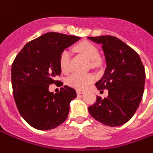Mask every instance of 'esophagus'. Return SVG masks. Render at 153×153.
Here are the masks:
<instances>
[{"mask_svg": "<svg viewBox=\"0 0 153 153\" xmlns=\"http://www.w3.org/2000/svg\"><path fill=\"white\" fill-rule=\"evenodd\" d=\"M76 92H77V94H82L84 93L83 90H80V89H77Z\"/></svg>", "mask_w": 153, "mask_h": 153, "instance_id": "1", "label": "esophagus"}]
</instances>
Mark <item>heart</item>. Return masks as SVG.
Wrapping results in <instances>:
<instances>
[{"instance_id": "heart-1", "label": "heart", "mask_w": 153, "mask_h": 153, "mask_svg": "<svg viewBox=\"0 0 153 153\" xmlns=\"http://www.w3.org/2000/svg\"><path fill=\"white\" fill-rule=\"evenodd\" d=\"M75 51L82 55H84L88 61L93 62L92 65H94L96 60L99 58V52L98 49L93 44L88 41H84L75 46ZM69 61L70 56L68 51H64L59 57V68L63 73H67L69 70ZM94 81V76L92 74H72L67 79V84L69 86L77 88L84 89L88 84Z\"/></svg>"}]
</instances>
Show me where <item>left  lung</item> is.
Listing matches in <instances>:
<instances>
[{
	"label": "left lung",
	"instance_id": "left-lung-1",
	"mask_svg": "<svg viewBox=\"0 0 153 153\" xmlns=\"http://www.w3.org/2000/svg\"><path fill=\"white\" fill-rule=\"evenodd\" d=\"M101 45L106 61V69L95 86L108 89V96L88 108L97 121L110 127H117L131 119L143 99L145 69L139 55L131 47L114 36L88 37Z\"/></svg>",
	"mask_w": 153,
	"mask_h": 153
}]
</instances>
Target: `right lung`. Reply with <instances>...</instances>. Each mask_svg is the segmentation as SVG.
<instances>
[{
	"mask_svg": "<svg viewBox=\"0 0 153 153\" xmlns=\"http://www.w3.org/2000/svg\"><path fill=\"white\" fill-rule=\"evenodd\" d=\"M80 37L49 32L27 43L11 66V84L20 114L31 127L50 130L68 117L69 104L76 92L67 85L56 94L49 91L60 75L59 57Z\"/></svg>",
	"mask_w": 153,
	"mask_h": 153,
	"instance_id": "1",
	"label": "right lung"
}]
</instances>
